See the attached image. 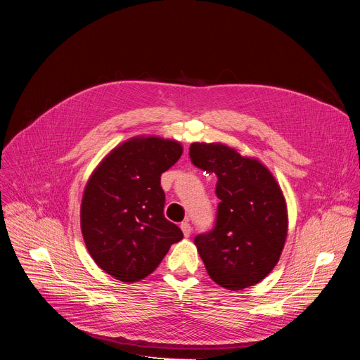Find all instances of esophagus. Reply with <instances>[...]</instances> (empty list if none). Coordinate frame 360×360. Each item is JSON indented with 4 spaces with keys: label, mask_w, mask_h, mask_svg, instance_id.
Returning <instances> with one entry per match:
<instances>
[{
    "label": "esophagus",
    "mask_w": 360,
    "mask_h": 360,
    "mask_svg": "<svg viewBox=\"0 0 360 360\" xmlns=\"http://www.w3.org/2000/svg\"><path fill=\"white\" fill-rule=\"evenodd\" d=\"M181 229H182V232H184V235H185L186 238L192 233V228H191V224H189L188 221H185V222L181 224Z\"/></svg>",
    "instance_id": "obj_1"
}]
</instances>
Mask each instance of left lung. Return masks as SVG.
Returning <instances> with one entry per match:
<instances>
[{
	"label": "left lung",
	"mask_w": 360,
	"mask_h": 360,
	"mask_svg": "<svg viewBox=\"0 0 360 360\" xmlns=\"http://www.w3.org/2000/svg\"><path fill=\"white\" fill-rule=\"evenodd\" d=\"M189 157L195 167L218 178L215 228L195 238L208 275L229 290L259 283L278 264L288 235L279 184L258 160L221 142H193Z\"/></svg>",
	"instance_id": "obj_1"
}]
</instances>
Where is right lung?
I'll list each match as a JSON object with an SVG mask.
<instances>
[{"label": "right lung", "instance_id": "1", "mask_svg": "<svg viewBox=\"0 0 360 360\" xmlns=\"http://www.w3.org/2000/svg\"><path fill=\"white\" fill-rule=\"evenodd\" d=\"M182 155V145L134 136L99 162L81 202V231L95 264L121 282H138L158 268L182 231L164 217L161 175Z\"/></svg>", "mask_w": 360, "mask_h": 360}]
</instances>
